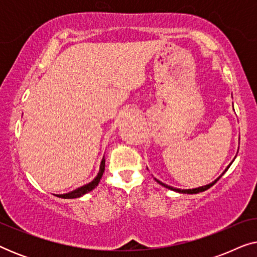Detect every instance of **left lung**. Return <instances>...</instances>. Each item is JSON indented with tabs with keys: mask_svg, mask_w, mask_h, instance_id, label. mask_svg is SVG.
Returning a JSON list of instances; mask_svg holds the SVG:
<instances>
[{
	"mask_svg": "<svg viewBox=\"0 0 257 257\" xmlns=\"http://www.w3.org/2000/svg\"><path fill=\"white\" fill-rule=\"evenodd\" d=\"M231 163H233V161H231ZM231 163L228 165V167L226 168V170H224V172L222 174L220 175L219 178L216 179V180H214L213 182H210V184H208V185H206V186H202V187H198V188H193V189H180V188H175V187H172V186H168V185H166V184H164V182H161V181H159L158 180V179H156V181L158 182V184H160L161 186H164V187H166V188H168V189H171V191H174V192H178V193H184V194H198V193H200V192H205V191H207V189L208 188H210L212 187V186L214 185V184H216V181L219 180V179L222 177V175L226 173L227 172V170L228 168L230 167V165H231Z\"/></svg>",
	"mask_w": 257,
	"mask_h": 257,
	"instance_id": "8db88e82",
	"label": "left lung"
}]
</instances>
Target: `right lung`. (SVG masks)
Instances as JSON below:
<instances>
[{
	"mask_svg": "<svg viewBox=\"0 0 257 257\" xmlns=\"http://www.w3.org/2000/svg\"><path fill=\"white\" fill-rule=\"evenodd\" d=\"M105 171V159L103 158V160H101L100 163V167H99V172H98L97 177L93 179L92 181L89 182V184L82 186V187L75 189V191L70 192V193H66V194H58L57 196L58 198H62V199H75V198H80V196H83L84 194H86V193H89L94 189L99 184L101 177H103V173Z\"/></svg>",
	"mask_w": 257,
	"mask_h": 257,
	"instance_id": "right-lung-1",
	"label": "right lung"
}]
</instances>
